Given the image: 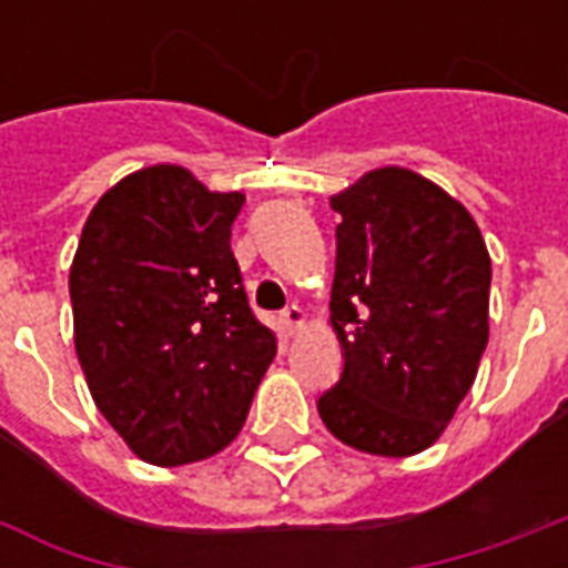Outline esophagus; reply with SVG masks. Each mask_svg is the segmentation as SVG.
Wrapping results in <instances>:
<instances>
[{
    "instance_id": "obj_1",
    "label": "esophagus",
    "mask_w": 568,
    "mask_h": 568,
    "mask_svg": "<svg viewBox=\"0 0 568 568\" xmlns=\"http://www.w3.org/2000/svg\"><path fill=\"white\" fill-rule=\"evenodd\" d=\"M280 322H283V328L288 334H295L301 325H304V310L297 307V304H292V307H285L283 313H280Z\"/></svg>"
}]
</instances>
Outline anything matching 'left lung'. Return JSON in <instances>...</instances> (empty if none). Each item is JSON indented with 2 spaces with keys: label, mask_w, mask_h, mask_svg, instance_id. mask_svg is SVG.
Segmentation results:
<instances>
[{
  "label": "left lung",
  "mask_w": 568,
  "mask_h": 568,
  "mask_svg": "<svg viewBox=\"0 0 568 568\" xmlns=\"http://www.w3.org/2000/svg\"><path fill=\"white\" fill-rule=\"evenodd\" d=\"M332 210L344 371L320 417L356 450L414 456L440 438L487 349V243L459 200L405 166L371 170Z\"/></svg>",
  "instance_id": "left-lung-1"
}]
</instances>
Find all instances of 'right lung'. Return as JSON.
<instances>
[{
  "instance_id": "add662e5",
  "label": "right lung",
  "mask_w": 568,
  "mask_h": 568,
  "mask_svg": "<svg viewBox=\"0 0 568 568\" xmlns=\"http://www.w3.org/2000/svg\"><path fill=\"white\" fill-rule=\"evenodd\" d=\"M243 200L158 163L109 187L81 231L75 353L100 414L151 465L224 450L276 356L231 252Z\"/></svg>"
}]
</instances>
